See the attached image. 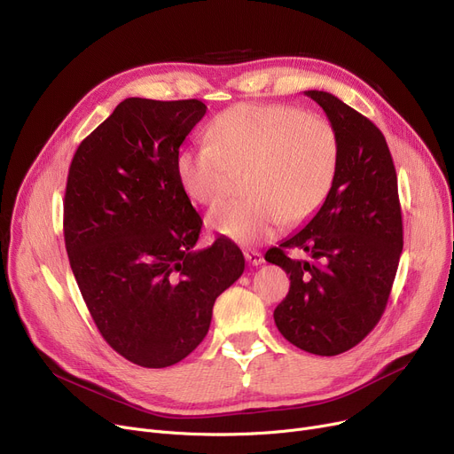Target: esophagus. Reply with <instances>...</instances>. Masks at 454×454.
<instances>
[{"label":"esophagus","mask_w":454,"mask_h":454,"mask_svg":"<svg viewBox=\"0 0 454 454\" xmlns=\"http://www.w3.org/2000/svg\"><path fill=\"white\" fill-rule=\"evenodd\" d=\"M244 257H246V261H247L251 266H259V264L264 262V257H262L261 251H246Z\"/></svg>","instance_id":"34e87169"}]
</instances>
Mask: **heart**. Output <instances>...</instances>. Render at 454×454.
Wrapping results in <instances>:
<instances>
[{
	"instance_id": "1",
	"label": "heart",
	"mask_w": 454,
	"mask_h": 454,
	"mask_svg": "<svg viewBox=\"0 0 454 454\" xmlns=\"http://www.w3.org/2000/svg\"><path fill=\"white\" fill-rule=\"evenodd\" d=\"M210 143L180 153L178 180L192 201L214 207L246 175L249 199L217 207L208 223L240 244L268 240L300 225L330 195L339 168V136L322 115L298 106L239 104L215 117Z\"/></svg>"
}]
</instances>
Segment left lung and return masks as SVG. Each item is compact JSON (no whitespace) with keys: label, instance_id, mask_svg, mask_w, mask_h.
<instances>
[{"label":"left lung","instance_id":"left-lung-1","mask_svg":"<svg viewBox=\"0 0 454 454\" xmlns=\"http://www.w3.org/2000/svg\"><path fill=\"white\" fill-rule=\"evenodd\" d=\"M339 136V168L330 195L294 237L266 253L290 276L274 320L294 347L337 356L364 340L382 318L403 253L396 171L384 134L324 90H305ZM309 252L313 262L287 257Z\"/></svg>","mask_w":454,"mask_h":454}]
</instances>
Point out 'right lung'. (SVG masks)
Masks as SVG:
<instances>
[{
	"mask_svg": "<svg viewBox=\"0 0 454 454\" xmlns=\"http://www.w3.org/2000/svg\"><path fill=\"white\" fill-rule=\"evenodd\" d=\"M205 114L197 98H126L80 143L68 169L72 274L104 340L139 367L164 369L192 354L215 298L244 271L231 240L193 249L203 220L176 160Z\"/></svg>",
	"mask_w": 454,
	"mask_h": 454,
	"instance_id": "1",
	"label": "right lung"
}]
</instances>
